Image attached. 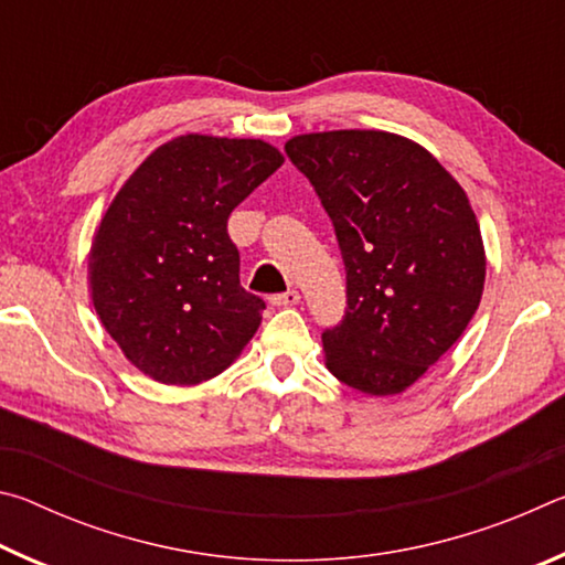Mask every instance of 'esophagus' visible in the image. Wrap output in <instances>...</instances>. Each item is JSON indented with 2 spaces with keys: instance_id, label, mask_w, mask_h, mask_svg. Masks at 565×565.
<instances>
[{
  "instance_id": "34e87169",
  "label": "esophagus",
  "mask_w": 565,
  "mask_h": 565,
  "mask_svg": "<svg viewBox=\"0 0 565 565\" xmlns=\"http://www.w3.org/2000/svg\"><path fill=\"white\" fill-rule=\"evenodd\" d=\"M299 299H301L299 291L289 289V291H284V294H274L271 296V303L274 306H296V303H299Z\"/></svg>"
}]
</instances>
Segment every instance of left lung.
Returning a JSON list of instances; mask_svg holds the SVG:
<instances>
[{"instance_id":"1","label":"left lung","mask_w":565,"mask_h":565,"mask_svg":"<svg viewBox=\"0 0 565 565\" xmlns=\"http://www.w3.org/2000/svg\"><path fill=\"white\" fill-rule=\"evenodd\" d=\"M286 157L327 209L347 269V311L321 333L327 366L363 394H401L481 301L486 256L466 191L388 131L301 134Z\"/></svg>"}]
</instances>
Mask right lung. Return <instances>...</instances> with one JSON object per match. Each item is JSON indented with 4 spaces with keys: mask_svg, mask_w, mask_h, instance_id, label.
Instances as JSON below:
<instances>
[{
    "mask_svg": "<svg viewBox=\"0 0 565 565\" xmlns=\"http://www.w3.org/2000/svg\"><path fill=\"white\" fill-rule=\"evenodd\" d=\"M284 164L262 139H171L129 177L92 246V301L141 374L174 386L214 379L262 323L238 281L228 214Z\"/></svg>",
    "mask_w": 565,
    "mask_h": 565,
    "instance_id": "add662e5",
    "label": "right lung"
}]
</instances>
